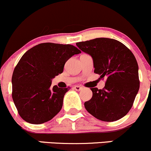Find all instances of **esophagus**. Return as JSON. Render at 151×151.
Listing matches in <instances>:
<instances>
[{
  "label": "esophagus",
  "instance_id": "1",
  "mask_svg": "<svg viewBox=\"0 0 151 151\" xmlns=\"http://www.w3.org/2000/svg\"><path fill=\"white\" fill-rule=\"evenodd\" d=\"M74 89H75L76 91H80V90H82V89H83V87H81V86H74Z\"/></svg>",
  "mask_w": 151,
  "mask_h": 151
}]
</instances>
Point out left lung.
I'll return each instance as SVG.
<instances>
[{
    "instance_id": "1",
    "label": "left lung",
    "mask_w": 151,
    "mask_h": 151,
    "mask_svg": "<svg viewBox=\"0 0 151 151\" xmlns=\"http://www.w3.org/2000/svg\"><path fill=\"white\" fill-rule=\"evenodd\" d=\"M93 59L94 72L105 78L102 89L91 88L92 97L84 102L89 113L98 120L113 122L131 109L139 87L138 65L131 51L115 39L97 38L76 44Z\"/></svg>"
}]
</instances>
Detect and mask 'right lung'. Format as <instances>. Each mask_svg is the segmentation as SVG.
<instances>
[{
	"mask_svg": "<svg viewBox=\"0 0 151 151\" xmlns=\"http://www.w3.org/2000/svg\"><path fill=\"white\" fill-rule=\"evenodd\" d=\"M80 53L70 44L43 43L23 55L13 73L12 97L25 121L42 124L59 113L69 88L51 87V81L69 58Z\"/></svg>",
	"mask_w": 151,
	"mask_h": 151,
	"instance_id": "1",
	"label": "right lung"
}]
</instances>
